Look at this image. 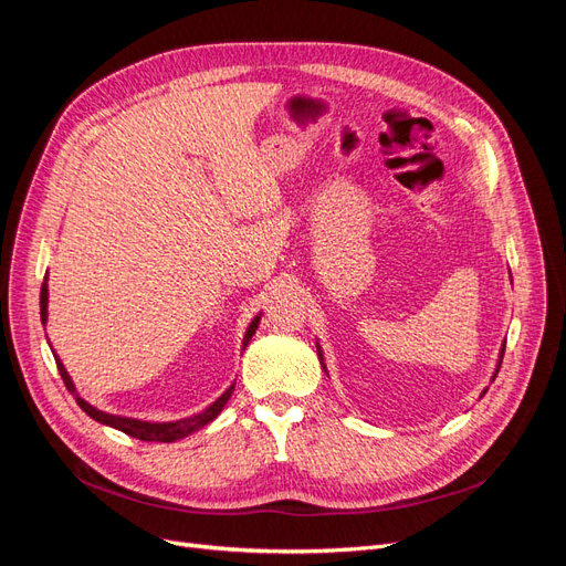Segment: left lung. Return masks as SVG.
<instances>
[{"label": "left lung", "mask_w": 566, "mask_h": 566, "mask_svg": "<svg viewBox=\"0 0 566 566\" xmlns=\"http://www.w3.org/2000/svg\"><path fill=\"white\" fill-rule=\"evenodd\" d=\"M503 354H505V347L501 349V361H499V368H501V364H503ZM318 356H321V352H318ZM499 368H495V375H499ZM495 375H493V378H495Z\"/></svg>", "instance_id": "left-lung-1"}]
</instances>
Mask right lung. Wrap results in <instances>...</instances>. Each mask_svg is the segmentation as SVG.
I'll return each instance as SVG.
<instances>
[{"mask_svg":"<svg viewBox=\"0 0 566 566\" xmlns=\"http://www.w3.org/2000/svg\"><path fill=\"white\" fill-rule=\"evenodd\" d=\"M40 314H42V323H44V321H46V283L42 285V293H40ZM256 325H260V316H256V318L250 323V328H248L245 339H243V347H248V342H250V337L254 335ZM56 366H59V373H61V378H63L67 391H73V397H75L77 406L84 410V413H87L90 418H94L96 422L111 424V427H115V430L125 432V434H129V437H134V439H142V441H165V443H169V441H177V439L188 437L191 432L200 430V427L212 422V420L221 413V408L227 406V401L231 399V391H233V385H231L210 408H205L202 413H198V416H193V418H184V420H177V422H144V420L119 418V416L104 413V410H96L94 406H90V403L84 401V399L80 397V394L75 391V385H73V380H71V375L65 373L63 364L59 361V356H56Z\"/></svg>","mask_w":566,"mask_h":566,"instance_id":"add662e5","label":"right lung"}]
</instances>
